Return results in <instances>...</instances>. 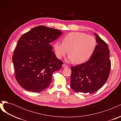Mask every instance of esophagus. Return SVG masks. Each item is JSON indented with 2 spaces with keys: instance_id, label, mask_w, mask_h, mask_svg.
Here are the masks:
<instances>
[{
  "instance_id": "34e87169",
  "label": "esophagus",
  "mask_w": 121,
  "mask_h": 121,
  "mask_svg": "<svg viewBox=\"0 0 121 121\" xmlns=\"http://www.w3.org/2000/svg\"><path fill=\"white\" fill-rule=\"evenodd\" d=\"M62 67H63V68H67L68 67V65H65V64H63V65H62Z\"/></svg>"
}]
</instances>
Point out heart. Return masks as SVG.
Returning a JSON list of instances; mask_svg holds the SVG:
<instances>
[{
  "label": "heart",
  "instance_id": "obj_1",
  "mask_svg": "<svg viewBox=\"0 0 121 121\" xmlns=\"http://www.w3.org/2000/svg\"><path fill=\"white\" fill-rule=\"evenodd\" d=\"M63 42L56 41L53 45L55 53L58 59L65 56L69 51L67 61L80 64L88 60L92 56L97 46L93 36L84 33L72 32L65 36Z\"/></svg>",
  "mask_w": 121,
  "mask_h": 121
}]
</instances>
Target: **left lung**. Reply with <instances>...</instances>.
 I'll use <instances>...</instances> for the list:
<instances>
[{"label": "left lung", "mask_w": 121, "mask_h": 121, "mask_svg": "<svg viewBox=\"0 0 121 121\" xmlns=\"http://www.w3.org/2000/svg\"><path fill=\"white\" fill-rule=\"evenodd\" d=\"M97 44L86 62L71 67V87L77 92L92 93L104 86L110 73L111 63L108 44L94 33Z\"/></svg>", "instance_id": "obj_1"}]
</instances>
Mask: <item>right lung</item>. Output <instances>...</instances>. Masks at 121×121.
Returning <instances> with one entry per match:
<instances>
[{
    "label": "right lung",
    "mask_w": 121,
    "mask_h": 121,
    "mask_svg": "<svg viewBox=\"0 0 121 121\" xmlns=\"http://www.w3.org/2000/svg\"><path fill=\"white\" fill-rule=\"evenodd\" d=\"M63 34L57 29L39 26L18 40L12 60L16 79L23 88L39 92L50 85L53 73L63 64L56 58L50 43Z\"/></svg>",
    "instance_id": "right-lung-1"
}]
</instances>
